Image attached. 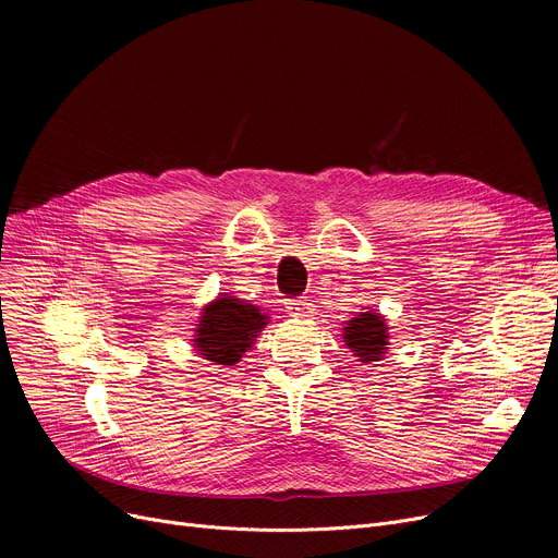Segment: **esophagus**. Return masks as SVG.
Returning a JSON list of instances; mask_svg holds the SVG:
<instances>
[{
  "label": "esophagus",
  "instance_id": "esophagus-1",
  "mask_svg": "<svg viewBox=\"0 0 558 558\" xmlns=\"http://www.w3.org/2000/svg\"><path fill=\"white\" fill-rule=\"evenodd\" d=\"M284 310L289 316L294 318H305L312 314V303L307 299H294V301H287Z\"/></svg>",
  "mask_w": 558,
  "mask_h": 558
}]
</instances>
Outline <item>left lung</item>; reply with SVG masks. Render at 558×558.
<instances>
[{
    "label": "left lung",
    "instance_id": "obj_1",
    "mask_svg": "<svg viewBox=\"0 0 558 558\" xmlns=\"http://www.w3.org/2000/svg\"><path fill=\"white\" fill-rule=\"evenodd\" d=\"M341 339L345 348H350L353 357L362 364L379 362L389 350V328H387V318L375 312H357L353 318L345 320V326L341 328Z\"/></svg>",
    "mask_w": 558,
    "mask_h": 558
}]
</instances>
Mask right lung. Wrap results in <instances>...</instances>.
<instances>
[{"label":"right lung","instance_id":"right-lung-1","mask_svg":"<svg viewBox=\"0 0 558 558\" xmlns=\"http://www.w3.org/2000/svg\"><path fill=\"white\" fill-rule=\"evenodd\" d=\"M267 324L269 314L257 305L219 294L215 301L203 305L192 345L203 360L219 366H234L242 362Z\"/></svg>","mask_w":558,"mask_h":558}]
</instances>
